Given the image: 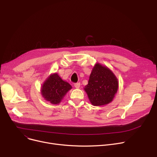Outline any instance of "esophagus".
I'll use <instances>...</instances> for the list:
<instances>
[{
  "mask_svg": "<svg viewBox=\"0 0 157 157\" xmlns=\"http://www.w3.org/2000/svg\"><path fill=\"white\" fill-rule=\"evenodd\" d=\"M74 87L76 88H79L80 87V83H76L74 84Z\"/></svg>",
  "mask_w": 157,
  "mask_h": 157,
  "instance_id": "esophagus-1",
  "label": "esophagus"
}]
</instances>
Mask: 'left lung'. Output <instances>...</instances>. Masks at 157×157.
<instances>
[{
  "label": "left lung",
  "instance_id": "1",
  "mask_svg": "<svg viewBox=\"0 0 157 157\" xmlns=\"http://www.w3.org/2000/svg\"><path fill=\"white\" fill-rule=\"evenodd\" d=\"M118 79L108 67L96 63L85 86L89 99L94 105H102L111 102L117 92Z\"/></svg>",
  "mask_w": 157,
  "mask_h": 157
}]
</instances>
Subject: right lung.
I'll list each match as a JSON object with an SVG mask.
<instances>
[{
  "mask_svg": "<svg viewBox=\"0 0 157 157\" xmlns=\"http://www.w3.org/2000/svg\"><path fill=\"white\" fill-rule=\"evenodd\" d=\"M72 86L63 81L56 73L52 74L44 82L41 88V94L44 99L53 104H59Z\"/></svg>",
  "mask_w": 157,
  "mask_h": 157,
  "instance_id": "add662e5",
  "label": "right lung"
}]
</instances>
